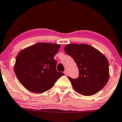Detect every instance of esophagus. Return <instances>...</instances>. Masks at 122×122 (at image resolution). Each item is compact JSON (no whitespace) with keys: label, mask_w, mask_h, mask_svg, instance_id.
Wrapping results in <instances>:
<instances>
[{"label":"esophagus","mask_w":122,"mask_h":122,"mask_svg":"<svg viewBox=\"0 0 122 122\" xmlns=\"http://www.w3.org/2000/svg\"><path fill=\"white\" fill-rule=\"evenodd\" d=\"M64 74H65V75H67V70H65L64 71Z\"/></svg>","instance_id":"esophagus-1"}]
</instances>
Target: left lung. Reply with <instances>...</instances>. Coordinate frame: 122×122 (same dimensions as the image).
<instances>
[{"label": "left lung", "mask_w": 122, "mask_h": 122, "mask_svg": "<svg viewBox=\"0 0 122 122\" xmlns=\"http://www.w3.org/2000/svg\"><path fill=\"white\" fill-rule=\"evenodd\" d=\"M65 52L73 58L79 71V77H69L75 90L82 95L92 96L102 89L108 81L109 62L105 56L87 44H69Z\"/></svg>", "instance_id": "1"}]
</instances>
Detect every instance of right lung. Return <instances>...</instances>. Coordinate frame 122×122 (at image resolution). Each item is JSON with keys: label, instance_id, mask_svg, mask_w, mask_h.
<instances>
[{"label": "right lung", "instance_id": "right-lung-1", "mask_svg": "<svg viewBox=\"0 0 122 122\" xmlns=\"http://www.w3.org/2000/svg\"><path fill=\"white\" fill-rule=\"evenodd\" d=\"M60 48L58 44L39 43L18 53L14 69L19 82L26 89L33 93H44L64 75L56 69L54 56Z\"/></svg>", "mask_w": 122, "mask_h": 122}]
</instances>
